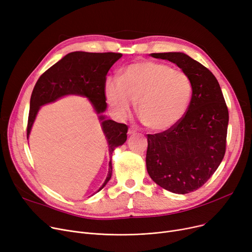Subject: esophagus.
I'll return each mask as SVG.
<instances>
[{
  "mask_svg": "<svg viewBox=\"0 0 252 252\" xmlns=\"http://www.w3.org/2000/svg\"><path fill=\"white\" fill-rule=\"evenodd\" d=\"M136 133H137V129L134 128V127H129L128 130H127V134H128V135H134V134H136Z\"/></svg>",
  "mask_w": 252,
  "mask_h": 252,
  "instance_id": "obj_1",
  "label": "esophagus"
}]
</instances>
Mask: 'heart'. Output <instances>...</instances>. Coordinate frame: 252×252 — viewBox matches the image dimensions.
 Segmentation results:
<instances>
[{"mask_svg": "<svg viewBox=\"0 0 252 252\" xmlns=\"http://www.w3.org/2000/svg\"><path fill=\"white\" fill-rule=\"evenodd\" d=\"M187 73L161 62L141 61L128 65L122 77L105 82V96L118 116L135 107L144 125L154 131L175 127L186 114L192 99Z\"/></svg>", "mask_w": 252, "mask_h": 252, "instance_id": "heart-1", "label": "heart"}]
</instances>
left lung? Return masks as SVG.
I'll return each mask as SVG.
<instances>
[{
    "label": "left lung",
    "instance_id": "obj_1",
    "mask_svg": "<svg viewBox=\"0 0 252 252\" xmlns=\"http://www.w3.org/2000/svg\"><path fill=\"white\" fill-rule=\"evenodd\" d=\"M150 56L177 64L192 83V99L173 128L147 135L146 166L150 178L176 194L202 187L226 152L229 112L216 76L201 63L181 52Z\"/></svg>",
    "mask_w": 252,
    "mask_h": 252
}]
</instances>
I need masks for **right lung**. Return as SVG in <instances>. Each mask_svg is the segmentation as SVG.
<instances>
[{
  "mask_svg": "<svg viewBox=\"0 0 252 252\" xmlns=\"http://www.w3.org/2000/svg\"><path fill=\"white\" fill-rule=\"evenodd\" d=\"M123 56L121 53L71 52L45 71L33 88L30 104L28 123V139L41 106L54 102L67 95L83 96L89 99L97 114L103 133L107 139L109 155L126 141L127 126L111 119H106L102 113L107 108L105 97L106 75L111 66ZM112 175V163L109 161L107 178L100 187L102 190Z\"/></svg>",
  "mask_w": 252,
  "mask_h": 252,
  "instance_id": "obj_1",
  "label": "right lung"
}]
</instances>
